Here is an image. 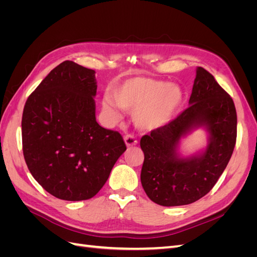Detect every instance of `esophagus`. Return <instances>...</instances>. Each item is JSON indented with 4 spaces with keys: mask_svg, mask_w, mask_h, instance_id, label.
I'll return each mask as SVG.
<instances>
[{
    "mask_svg": "<svg viewBox=\"0 0 257 257\" xmlns=\"http://www.w3.org/2000/svg\"><path fill=\"white\" fill-rule=\"evenodd\" d=\"M124 142H125L126 147H133L137 145V139L133 135H126L124 137Z\"/></svg>",
    "mask_w": 257,
    "mask_h": 257,
    "instance_id": "esophagus-1",
    "label": "esophagus"
}]
</instances>
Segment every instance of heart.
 Segmentation results:
<instances>
[{
    "instance_id": "1",
    "label": "heart",
    "mask_w": 257,
    "mask_h": 257,
    "mask_svg": "<svg viewBox=\"0 0 257 257\" xmlns=\"http://www.w3.org/2000/svg\"><path fill=\"white\" fill-rule=\"evenodd\" d=\"M112 96L113 102L121 109L133 111L135 125L144 131L166 125L183 102V92L178 85L148 77L125 80L114 89ZM114 104L109 98H105L103 112L109 120L118 121L121 114Z\"/></svg>"
}]
</instances>
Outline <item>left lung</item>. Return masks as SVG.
I'll return each mask as SVG.
<instances>
[{"label":"left lung","mask_w":257,"mask_h":257,"mask_svg":"<svg viewBox=\"0 0 257 257\" xmlns=\"http://www.w3.org/2000/svg\"><path fill=\"white\" fill-rule=\"evenodd\" d=\"M189 105L166 125L141 139L143 188L161 206L189 205L205 196L226 168L236 145L234 100L203 67L196 68ZM198 127L209 134L206 149L181 157L177 152L181 138Z\"/></svg>","instance_id":"obj_1"}]
</instances>
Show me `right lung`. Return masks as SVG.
Masks as SVG:
<instances>
[{
	"instance_id": "1",
	"label": "right lung",
	"mask_w": 257,
	"mask_h": 257,
	"mask_svg": "<svg viewBox=\"0 0 257 257\" xmlns=\"http://www.w3.org/2000/svg\"><path fill=\"white\" fill-rule=\"evenodd\" d=\"M96 89L95 71L64 61L26 102L23 155L35 180L57 198L95 196L126 150L120 133L96 122Z\"/></svg>"
}]
</instances>
